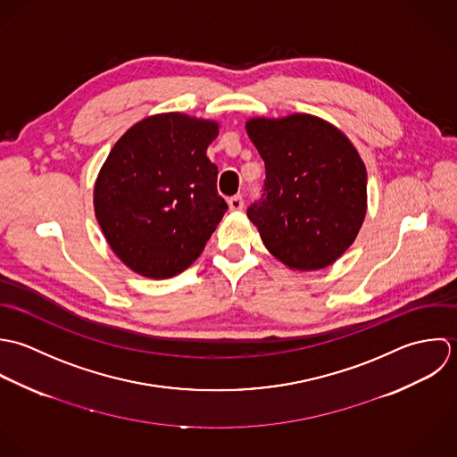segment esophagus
I'll return each mask as SVG.
<instances>
[{"instance_id": "34e87169", "label": "esophagus", "mask_w": 457, "mask_h": 457, "mask_svg": "<svg viewBox=\"0 0 457 457\" xmlns=\"http://www.w3.org/2000/svg\"><path fill=\"white\" fill-rule=\"evenodd\" d=\"M228 204H229V210H233V212H240V210H244V197H242L240 194H237V195L229 197Z\"/></svg>"}]
</instances>
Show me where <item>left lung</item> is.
Returning <instances> with one entry per match:
<instances>
[{
    "instance_id": "obj_1",
    "label": "left lung",
    "mask_w": 457,
    "mask_h": 457,
    "mask_svg": "<svg viewBox=\"0 0 457 457\" xmlns=\"http://www.w3.org/2000/svg\"><path fill=\"white\" fill-rule=\"evenodd\" d=\"M245 129L267 173L247 217L286 267L327 269L364 222L367 173L359 152L337 127L312 114L251 118Z\"/></svg>"
}]
</instances>
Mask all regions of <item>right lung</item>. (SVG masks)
<instances>
[{
    "instance_id": "add662e5",
    "label": "right lung",
    "mask_w": 457,
    "mask_h": 457,
    "mask_svg": "<svg viewBox=\"0 0 457 457\" xmlns=\"http://www.w3.org/2000/svg\"><path fill=\"white\" fill-rule=\"evenodd\" d=\"M217 134V121L162 112L132 125L109 152L93 190L95 217L136 274H180L220 222L228 204L206 157Z\"/></svg>"
}]
</instances>
